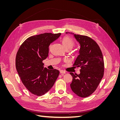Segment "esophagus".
<instances>
[{"label":"esophagus","mask_w":120,"mask_h":120,"mask_svg":"<svg viewBox=\"0 0 120 120\" xmlns=\"http://www.w3.org/2000/svg\"><path fill=\"white\" fill-rule=\"evenodd\" d=\"M60 73L61 74H66V72L65 71H63V70H60Z\"/></svg>","instance_id":"34e87169"}]
</instances>
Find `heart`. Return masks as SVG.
<instances>
[{
  "mask_svg": "<svg viewBox=\"0 0 120 120\" xmlns=\"http://www.w3.org/2000/svg\"><path fill=\"white\" fill-rule=\"evenodd\" d=\"M65 48L71 49L75 45V42L71 38L69 37H64L61 40Z\"/></svg>",
  "mask_w": 120,
  "mask_h": 120,
  "instance_id": "1",
  "label": "heart"
}]
</instances>
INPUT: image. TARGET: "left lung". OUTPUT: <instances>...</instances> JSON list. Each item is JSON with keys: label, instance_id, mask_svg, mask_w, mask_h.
I'll list each match as a JSON object with an SVG mask.
<instances>
[{"label": "left lung", "instance_id": "8db88e82", "mask_svg": "<svg viewBox=\"0 0 120 120\" xmlns=\"http://www.w3.org/2000/svg\"><path fill=\"white\" fill-rule=\"evenodd\" d=\"M74 37L81 47L73 66L81 68V70L79 75L70 72L72 77L70 86L76 95L86 98L95 91L103 77V54L99 45L92 38L88 36L75 34Z\"/></svg>", "mask_w": 120, "mask_h": 120}]
</instances>
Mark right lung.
Masks as SVG:
<instances>
[{
    "label": "right lung",
    "mask_w": 120,
    "mask_h": 120,
    "mask_svg": "<svg viewBox=\"0 0 120 120\" xmlns=\"http://www.w3.org/2000/svg\"><path fill=\"white\" fill-rule=\"evenodd\" d=\"M60 35V33H44L32 36L22 43L17 52V71L24 86L34 95L41 96L48 92L59 75L56 69L43 68L42 61L48 56L50 43Z\"/></svg>",
    "instance_id": "add662e5"
}]
</instances>
